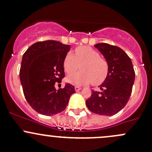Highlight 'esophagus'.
Returning <instances> with one entry per match:
<instances>
[{
    "instance_id": "esophagus-1",
    "label": "esophagus",
    "mask_w": 152,
    "mask_h": 152,
    "mask_svg": "<svg viewBox=\"0 0 152 152\" xmlns=\"http://www.w3.org/2000/svg\"><path fill=\"white\" fill-rule=\"evenodd\" d=\"M81 87H75V90L76 91V92H78V91L81 90Z\"/></svg>"
}]
</instances>
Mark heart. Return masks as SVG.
I'll use <instances>...</instances> for the list:
<instances>
[{"label":"heart","instance_id":"b5f03b06","mask_svg":"<svg viewBox=\"0 0 152 152\" xmlns=\"http://www.w3.org/2000/svg\"><path fill=\"white\" fill-rule=\"evenodd\" d=\"M80 67L81 71L68 76L66 80L73 85H84L92 82L99 85L106 79L109 71L108 62L100 57L98 52L92 48L82 46L75 49V55L68 52L63 60V68L68 74H71Z\"/></svg>","mask_w":152,"mask_h":152}]
</instances>
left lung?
I'll list each match as a JSON object with an SVG mask.
<instances>
[{
    "label": "left lung",
    "mask_w": 152,
    "mask_h": 152,
    "mask_svg": "<svg viewBox=\"0 0 152 152\" xmlns=\"http://www.w3.org/2000/svg\"><path fill=\"white\" fill-rule=\"evenodd\" d=\"M108 62L106 79L99 86L100 92L92 90L86 100L89 111L95 114L112 116L125 106L132 93L135 71L129 56L121 48L105 43L95 44Z\"/></svg>",
    "instance_id": "8db88e82"
}]
</instances>
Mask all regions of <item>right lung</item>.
I'll use <instances>...</instances> for the list:
<instances>
[{
  "instance_id": "right-lung-1",
  "label": "right lung",
  "mask_w": 152,
  "mask_h": 152,
  "mask_svg": "<svg viewBox=\"0 0 152 152\" xmlns=\"http://www.w3.org/2000/svg\"><path fill=\"white\" fill-rule=\"evenodd\" d=\"M69 50L70 45L48 40L33 44L22 56L20 78L24 95L39 114L52 116L62 112L76 92L68 83L58 90L55 87L65 77L63 60Z\"/></svg>"
}]
</instances>
